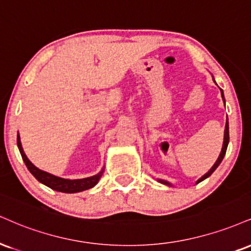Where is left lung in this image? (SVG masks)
<instances>
[{
  "instance_id": "8db88e82",
  "label": "left lung",
  "mask_w": 251,
  "mask_h": 251,
  "mask_svg": "<svg viewBox=\"0 0 251 251\" xmlns=\"http://www.w3.org/2000/svg\"><path fill=\"white\" fill-rule=\"evenodd\" d=\"M213 79H214V78H213ZM214 81H215V80H214ZM221 96H222V99H223V101L226 102V100H225V96H223V91H222V90H221ZM228 144H229V123H228V118H227V122H226V128H225V138H223V145H222V150H221V153H220L219 158H217V160H216V161H215V164L213 165V167L210 168V170L208 171L207 173L203 175V176H201L200 179H199L198 181H196V183L201 182V181H203L204 179H207V177H209L210 175H212V174L214 173V171H215L216 168L219 167L220 164H221V161H222V160H223V158H225V155H226V152H227V147H228ZM156 181H158V182H160V183H162V185L173 186V185H172L171 182H168V181H166V180H162V179H156Z\"/></svg>"
}]
</instances>
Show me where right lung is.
<instances>
[{
  "instance_id": "obj_1",
  "label": "right lung",
  "mask_w": 251,
  "mask_h": 251,
  "mask_svg": "<svg viewBox=\"0 0 251 251\" xmlns=\"http://www.w3.org/2000/svg\"><path fill=\"white\" fill-rule=\"evenodd\" d=\"M17 146H19L20 153L22 155V159L25 164L28 170L30 171L34 176L37 179L39 182L43 183V185L48 186L49 188L53 189V191L57 192H62V193H79L83 191H86V189L92 188L95 187L98 181L100 180L102 173H104V167L102 170L99 172L98 174L93 175V176H89V177H84V179H64V177H59L56 176V175L48 173V172L39 170V168L36 167V166L32 164L31 161L28 159V156L25 155L24 153L22 144H21V138L20 134L17 135Z\"/></svg>"
}]
</instances>
